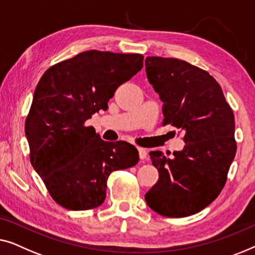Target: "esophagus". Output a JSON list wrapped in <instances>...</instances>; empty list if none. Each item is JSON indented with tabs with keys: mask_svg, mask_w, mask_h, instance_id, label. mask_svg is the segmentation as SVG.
<instances>
[{
	"mask_svg": "<svg viewBox=\"0 0 255 255\" xmlns=\"http://www.w3.org/2000/svg\"><path fill=\"white\" fill-rule=\"evenodd\" d=\"M138 150V155H139V158L141 159H145L146 158V155H148V152H146V150L144 148H137Z\"/></svg>",
	"mask_w": 255,
	"mask_h": 255,
	"instance_id": "1",
	"label": "esophagus"
}]
</instances>
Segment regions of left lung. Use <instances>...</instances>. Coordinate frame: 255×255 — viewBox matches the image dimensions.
<instances>
[{"mask_svg":"<svg viewBox=\"0 0 255 255\" xmlns=\"http://www.w3.org/2000/svg\"><path fill=\"white\" fill-rule=\"evenodd\" d=\"M145 71L163 102V125L180 129L186 145L172 158L149 153L159 178L144 199L162 216H191L209 206L227 182L237 150L234 112L220 84L199 67L148 56Z\"/></svg>","mask_w":255,"mask_h":255,"instance_id":"left-lung-1","label":"left lung"}]
</instances>
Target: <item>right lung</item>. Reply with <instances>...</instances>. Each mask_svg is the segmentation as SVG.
Returning a JSON list of instances; mask_svg holds the SVG:
<instances>
[{"label":"right lung","mask_w":255,"mask_h":255,"mask_svg":"<svg viewBox=\"0 0 255 255\" xmlns=\"http://www.w3.org/2000/svg\"><path fill=\"white\" fill-rule=\"evenodd\" d=\"M142 54L87 51L45 71L25 121L32 166L61 207L89 210L106 198L113 171L138 162L125 141L106 142L85 121L107 110L121 84L143 67Z\"/></svg>","instance_id":"obj_1"}]
</instances>
